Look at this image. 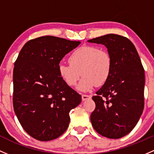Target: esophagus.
I'll use <instances>...</instances> for the list:
<instances>
[{"mask_svg": "<svg viewBox=\"0 0 154 154\" xmlns=\"http://www.w3.org/2000/svg\"><path fill=\"white\" fill-rule=\"evenodd\" d=\"M90 98H91V96H90V95H82V101H86L87 99H90Z\"/></svg>", "mask_w": 154, "mask_h": 154, "instance_id": "obj_1", "label": "esophagus"}]
</instances>
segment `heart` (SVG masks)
<instances>
[{
    "mask_svg": "<svg viewBox=\"0 0 154 154\" xmlns=\"http://www.w3.org/2000/svg\"><path fill=\"white\" fill-rule=\"evenodd\" d=\"M68 61L69 65L59 64L58 75L69 87L75 86L81 75H84L78 86V90L82 92L90 91L96 85H104L111 72L110 54L93 46H84L74 50Z\"/></svg>",
    "mask_w": 154,
    "mask_h": 154,
    "instance_id": "1",
    "label": "heart"
}]
</instances>
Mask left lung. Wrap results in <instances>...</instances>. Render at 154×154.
<instances>
[{
    "label": "left lung",
    "instance_id": "left-lung-1",
    "mask_svg": "<svg viewBox=\"0 0 154 154\" xmlns=\"http://www.w3.org/2000/svg\"><path fill=\"white\" fill-rule=\"evenodd\" d=\"M88 42L105 46L112 58L110 77L92 98L96 103L92 125L101 136L119 139L134 129L143 112L145 70L127 38L108 34Z\"/></svg>",
    "mask_w": 154,
    "mask_h": 154
}]
</instances>
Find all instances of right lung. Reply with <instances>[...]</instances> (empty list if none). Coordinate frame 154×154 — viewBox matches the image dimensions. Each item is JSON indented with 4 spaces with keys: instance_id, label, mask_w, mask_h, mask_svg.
Wrapping results in <instances>:
<instances>
[{
    "instance_id": "right-lung-1",
    "label": "right lung",
    "mask_w": 154,
    "mask_h": 154,
    "mask_svg": "<svg viewBox=\"0 0 154 154\" xmlns=\"http://www.w3.org/2000/svg\"><path fill=\"white\" fill-rule=\"evenodd\" d=\"M80 43L42 36L26 42L15 61L14 110L23 130L37 140L62 135L69 126V111L82 101L58 72L61 59Z\"/></svg>"
}]
</instances>
